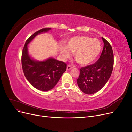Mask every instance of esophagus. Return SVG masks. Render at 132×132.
<instances>
[{
    "label": "esophagus",
    "instance_id": "obj_1",
    "mask_svg": "<svg viewBox=\"0 0 132 132\" xmlns=\"http://www.w3.org/2000/svg\"><path fill=\"white\" fill-rule=\"evenodd\" d=\"M73 68L72 66H71V65H68L67 67V70H70L71 68Z\"/></svg>",
    "mask_w": 132,
    "mask_h": 132
}]
</instances>
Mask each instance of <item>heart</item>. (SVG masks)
<instances>
[{
	"label": "heart",
	"mask_w": 132,
	"mask_h": 132,
	"mask_svg": "<svg viewBox=\"0 0 132 132\" xmlns=\"http://www.w3.org/2000/svg\"><path fill=\"white\" fill-rule=\"evenodd\" d=\"M101 43L97 38L82 36H75L67 42V46L61 45L60 53L63 59L70 56V52L74 53V57L79 64L89 65L95 61L101 51Z\"/></svg>",
	"instance_id": "obj_1"
}]
</instances>
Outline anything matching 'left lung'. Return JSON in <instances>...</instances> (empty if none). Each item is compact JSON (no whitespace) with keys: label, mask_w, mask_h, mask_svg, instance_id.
Here are the masks:
<instances>
[{"label":"left lung","mask_w":132,"mask_h":132,"mask_svg":"<svg viewBox=\"0 0 132 132\" xmlns=\"http://www.w3.org/2000/svg\"><path fill=\"white\" fill-rule=\"evenodd\" d=\"M104 43L100 57L93 64L82 67L77 82L84 93L91 95L100 90L110 79L113 67V52L109 42Z\"/></svg>","instance_id":"8db88e82"}]
</instances>
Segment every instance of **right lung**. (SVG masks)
<instances>
[{"mask_svg": "<svg viewBox=\"0 0 132 132\" xmlns=\"http://www.w3.org/2000/svg\"><path fill=\"white\" fill-rule=\"evenodd\" d=\"M51 28H44L36 32L27 39L22 52L21 63L23 73L31 84L39 90L47 91L56 85L62 74L66 71L67 64L53 58L38 61L31 57L28 45L38 34L47 32Z\"/></svg>", "mask_w": 132, "mask_h": 132, "instance_id": "1", "label": "right lung"}]
</instances>
